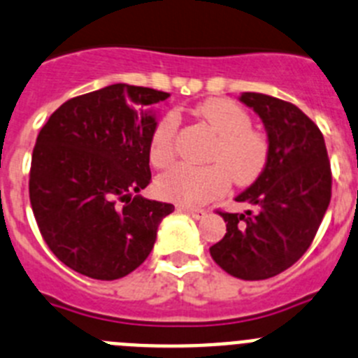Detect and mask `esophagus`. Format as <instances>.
<instances>
[{
	"label": "esophagus",
	"instance_id": "34e87169",
	"mask_svg": "<svg viewBox=\"0 0 358 358\" xmlns=\"http://www.w3.org/2000/svg\"><path fill=\"white\" fill-rule=\"evenodd\" d=\"M181 210H182V211H188V213L192 215V217H195V218H201V217H204V215H206V210H202V208H189V206H182Z\"/></svg>",
	"mask_w": 358,
	"mask_h": 358
}]
</instances>
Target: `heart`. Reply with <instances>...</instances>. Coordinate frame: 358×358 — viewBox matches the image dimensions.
Returning <instances> with one entry per match:
<instances>
[{
    "label": "heart",
    "instance_id": "obj_1",
    "mask_svg": "<svg viewBox=\"0 0 358 358\" xmlns=\"http://www.w3.org/2000/svg\"><path fill=\"white\" fill-rule=\"evenodd\" d=\"M197 115L217 134L208 166L176 164L159 176L157 194L181 204H206L236 185H249L260 176L268 157V141L251 129V116L243 107L227 98H211L197 107ZM179 120L173 113L164 115L148 140V157L157 169L172 163Z\"/></svg>",
    "mask_w": 358,
    "mask_h": 358
}]
</instances>
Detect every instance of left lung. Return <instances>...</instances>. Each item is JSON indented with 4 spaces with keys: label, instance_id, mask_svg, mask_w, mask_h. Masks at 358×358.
<instances>
[{
    "label": "left lung",
    "instance_id": "obj_1",
    "mask_svg": "<svg viewBox=\"0 0 358 358\" xmlns=\"http://www.w3.org/2000/svg\"><path fill=\"white\" fill-rule=\"evenodd\" d=\"M268 136L264 172L236 197L255 211L227 213L226 235L210 248L215 264L240 280H267L310 248L331 199V169L319 127L294 103L243 93Z\"/></svg>",
    "mask_w": 358,
    "mask_h": 358
}]
</instances>
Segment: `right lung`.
I'll use <instances>...</instances> for the list:
<instances>
[{
  "label": "right lung",
  "instance_id": "add662e5",
  "mask_svg": "<svg viewBox=\"0 0 358 358\" xmlns=\"http://www.w3.org/2000/svg\"><path fill=\"white\" fill-rule=\"evenodd\" d=\"M170 94L113 84L62 103L31 154L30 204L53 255L78 274L118 280L140 267L173 204L138 194L150 182L154 103Z\"/></svg>",
  "mask_w": 358,
  "mask_h": 358
}]
</instances>
